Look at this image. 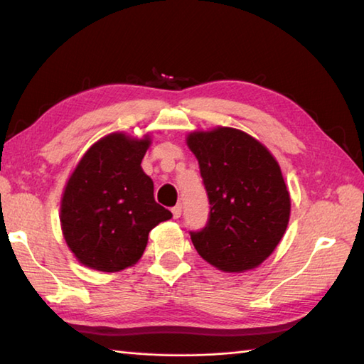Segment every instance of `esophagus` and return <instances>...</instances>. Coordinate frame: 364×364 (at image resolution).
I'll return each instance as SVG.
<instances>
[{
  "instance_id": "obj_1",
  "label": "esophagus",
  "mask_w": 364,
  "mask_h": 364,
  "mask_svg": "<svg viewBox=\"0 0 364 364\" xmlns=\"http://www.w3.org/2000/svg\"><path fill=\"white\" fill-rule=\"evenodd\" d=\"M181 205H176V206H173L172 208V214H173V219H178V218H181Z\"/></svg>"
}]
</instances>
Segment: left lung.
Segmentation results:
<instances>
[{
    "label": "left lung",
    "mask_w": 364,
    "mask_h": 364,
    "mask_svg": "<svg viewBox=\"0 0 364 364\" xmlns=\"http://www.w3.org/2000/svg\"><path fill=\"white\" fill-rule=\"evenodd\" d=\"M210 198V220L191 231L196 250L222 272H245L270 257L288 227L291 197L264 145L241 129L218 127L186 137Z\"/></svg>",
    "instance_id": "left-lung-1"
}]
</instances>
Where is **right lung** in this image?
Segmentation results:
<instances>
[{
    "instance_id": "add662e5",
    "label": "right lung",
    "mask_w": 364,
    "mask_h": 364,
    "mask_svg": "<svg viewBox=\"0 0 364 364\" xmlns=\"http://www.w3.org/2000/svg\"><path fill=\"white\" fill-rule=\"evenodd\" d=\"M151 144L111 133L82 154L60 198V228L82 266L120 272L141 259L149 233L172 213L154 202L141 162Z\"/></svg>"
}]
</instances>
